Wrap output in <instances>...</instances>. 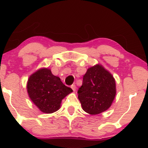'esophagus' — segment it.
<instances>
[{
	"label": "esophagus",
	"mask_w": 148,
	"mask_h": 148,
	"mask_svg": "<svg viewBox=\"0 0 148 148\" xmlns=\"http://www.w3.org/2000/svg\"><path fill=\"white\" fill-rule=\"evenodd\" d=\"M71 88H72V90H73L74 91H76V86H75V85H72V86H71Z\"/></svg>",
	"instance_id": "1"
}]
</instances>
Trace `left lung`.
Here are the masks:
<instances>
[{"label": "left lung", "mask_w": 148, "mask_h": 148, "mask_svg": "<svg viewBox=\"0 0 148 148\" xmlns=\"http://www.w3.org/2000/svg\"><path fill=\"white\" fill-rule=\"evenodd\" d=\"M77 94L85 112L91 115L101 114L108 109L114 101L116 82L108 71L97 64L87 71Z\"/></svg>", "instance_id": "obj_1"}]
</instances>
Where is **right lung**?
Masks as SVG:
<instances>
[{"instance_id":"obj_1","label":"right lung","mask_w":148,"mask_h":148,"mask_svg":"<svg viewBox=\"0 0 148 148\" xmlns=\"http://www.w3.org/2000/svg\"><path fill=\"white\" fill-rule=\"evenodd\" d=\"M27 91L33 103L41 112L51 114L59 109L61 101L72 89L47 69H40L29 77Z\"/></svg>"}]
</instances>
